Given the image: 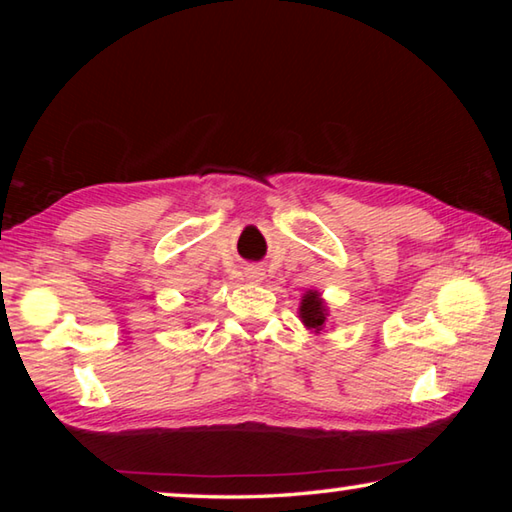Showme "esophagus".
I'll return each mask as SVG.
<instances>
[{"label":"esophagus","instance_id":"34e87169","mask_svg":"<svg viewBox=\"0 0 512 512\" xmlns=\"http://www.w3.org/2000/svg\"><path fill=\"white\" fill-rule=\"evenodd\" d=\"M248 280H253V282H262V277H264V271L262 268H248Z\"/></svg>","mask_w":512,"mask_h":512}]
</instances>
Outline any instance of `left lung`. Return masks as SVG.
I'll return each mask as SVG.
<instances>
[{"mask_svg":"<svg viewBox=\"0 0 512 512\" xmlns=\"http://www.w3.org/2000/svg\"><path fill=\"white\" fill-rule=\"evenodd\" d=\"M300 318L302 323L307 327H314L320 329L325 323V307H323V300L318 298L316 291H309L305 300H302V307H300Z\"/></svg>","mask_w":512,"mask_h":512,"instance_id":"1","label":"left lung"}]
</instances>
